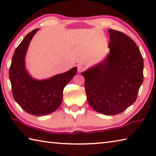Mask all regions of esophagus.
Returning <instances> with one entry per match:
<instances>
[{"label":"esophagus","instance_id":"esophagus-1","mask_svg":"<svg viewBox=\"0 0 156 156\" xmlns=\"http://www.w3.org/2000/svg\"><path fill=\"white\" fill-rule=\"evenodd\" d=\"M77 67H78V72H83V71L85 70V69H86L85 66H84V65H78L77 66Z\"/></svg>","mask_w":156,"mask_h":156}]
</instances>
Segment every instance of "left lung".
<instances>
[{
    "instance_id": "obj_1",
    "label": "left lung",
    "mask_w": 156,
    "mask_h": 156,
    "mask_svg": "<svg viewBox=\"0 0 156 156\" xmlns=\"http://www.w3.org/2000/svg\"><path fill=\"white\" fill-rule=\"evenodd\" d=\"M110 53L107 58L81 74L89 104L107 115L122 113L136 100L143 82V58L132 39L109 30Z\"/></svg>"
}]
</instances>
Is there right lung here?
Returning <instances> with one entry per match:
<instances>
[{
  "label": "right lung",
  "mask_w": 156,
  "mask_h": 156,
  "mask_svg": "<svg viewBox=\"0 0 156 156\" xmlns=\"http://www.w3.org/2000/svg\"><path fill=\"white\" fill-rule=\"evenodd\" d=\"M38 29L26 36L16 49L9 68V80L13 97L23 110L31 115L49 114L58 108L62 101L65 87L77 72V67L43 80L31 77L25 65L29 44Z\"/></svg>",
  "instance_id": "right-lung-1"
}]
</instances>
